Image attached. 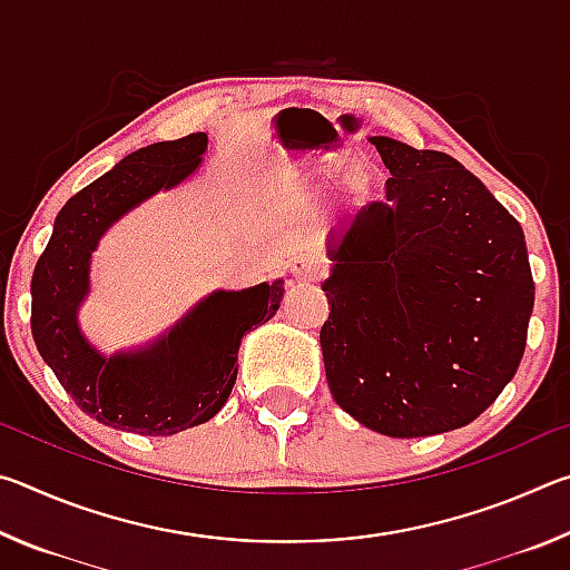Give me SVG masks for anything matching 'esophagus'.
Masks as SVG:
<instances>
[{
    "mask_svg": "<svg viewBox=\"0 0 570 570\" xmlns=\"http://www.w3.org/2000/svg\"><path fill=\"white\" fill-rule=\"evenodd\" d=\"M292 272L298 278H316V276H322L324 264H322V258L314 254H298L292 262Z\"/></svg>",
    "mask_w": 570,
    "mask_h": 570,
    "instance_id": "obj_1",
    "label": "esophagus"
}]
</instances>
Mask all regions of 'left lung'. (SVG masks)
I'll return each instance as SVG.
<instances>
[{
    "instance_id": "1",
    "label": "left lung",
    "mask_w": 570,
    "mask_h": 570,
    "mask_svg": "<svg viewBox=\"0 0 570 570\" xmlns=\"http://www.w3.org/2000/svg\"><path fill=\"white\" fill-rule=\"evenodd\" d=\"M372 142L390 178L330 250L326 382L380 435H440L480 417L525 352L535 286L523 228L448 153Z\"/></svg>"
}]
</instances>
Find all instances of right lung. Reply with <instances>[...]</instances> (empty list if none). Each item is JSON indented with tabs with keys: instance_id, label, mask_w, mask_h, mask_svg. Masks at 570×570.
Segmentation results:
<instances>
[{
	"instance_id": "1",
	"label": "right lung",
	"mask_w": 570,
	"mask_h": 570,
	"mask_svg": "<svg viewBox=\"0 0 570 570\" xmlns=\"http://www.w3.org/2000/svg\"><path fill=\"white\" fill-rule=\"evenodd\" d=\"M208 135L153 142L122 158L67 200L32 274V336L77 407L108 428L176 435L224 407L238 372L244 334L276 314L284 282L216 292L150 350L105 360L77 330L88 294L90 254L105 228L160 188L198 168Z\"/></svg>"
}]
</instances>
